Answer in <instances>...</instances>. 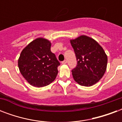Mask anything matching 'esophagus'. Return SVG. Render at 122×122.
Here are the masks:
<instances>
[{
	"instance_id": "1",
	"label": "esophagus",
	"mask_w": 122,
	"mask_h": 122,
	"mask_svg": "<svg viewBox=\"0 0 122 122\" xmlns=\"http://www.w3.org/2000/svg\"><path fill=\"white\" fill-rule=\"evenodd\" d=\"M62 64H63V65H65V64H66L67 63V61L66 60H64V61H62Z\"/></svg>"
}]
</instances>
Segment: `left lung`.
I'll list each match as a JSON object with an SVG mask.
<instances>
[{"mask_svg":"<svg viewBox=\"0 0 122 122\" xmlns=\"http://www.w3.org/2000/svg\"><path fill=\"white\" fill-rule=\"evenodd\" d=\"M70 42L77 60L71 70L74 80L82 86L94 85L106 71L108 57L105 52L96 41L85 35Z\"/></svg>","mask_w":122,"mask_h":122,"instance_id":"left-lung-1","label":"left lung"}]
</instances>
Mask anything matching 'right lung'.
Segmentation results:
<instances>
[{
	"label": "right lung",
	"instance_id": "obj_1",
	"mask_svg": "<svg viewBox=\"0 0 122 122\" xmlns=\"http://www.w3.org/2000/svg\"><path fill=\"white\" fill-rule=\"evenodd\" d=\"M51 44L47 40L38 38L30 43L18 59V67L23 77L36 87L49 85L55 80L60 63L51 51Z\"/></svg>",
	"mask_w": 122,
	"mask_h": 122
}]
</instances>
